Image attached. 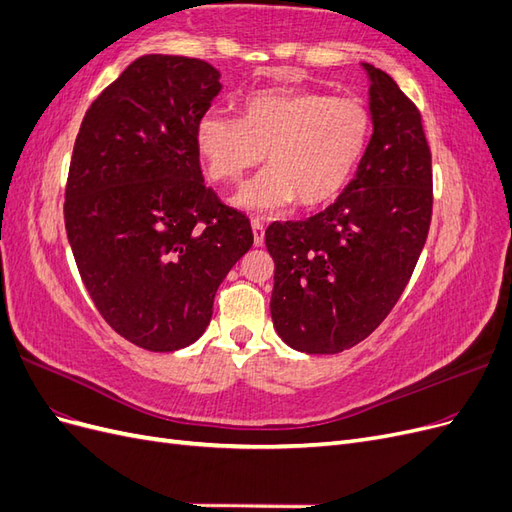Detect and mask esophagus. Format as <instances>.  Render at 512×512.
<instances>
[{"instance_id": "34e87169", "label": "esophagus", "mask_w": 512, "mask_h": 512, "mask_svg": "<svg viewBox=\"0 0 512 512\" xmlns=\"http://www.w3.org/2000/svg\"><path fill=\"white\" fill-rule=\"evenodd\" d=\"M252 230H254V243L260 247L262 243H265V224L256 218V220H252Z\"/></svg>"}]
</instances>
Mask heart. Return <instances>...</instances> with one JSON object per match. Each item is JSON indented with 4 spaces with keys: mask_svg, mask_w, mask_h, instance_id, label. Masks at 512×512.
<instances>
[{
    "mask_svg": "<svg viewBox=\"0 0 512 512\" xmlns=\"http://www.w3.org/2000/svg\"><path fill=\"white\" fill-rule=\"evenodd\" d=\"M371 138L369 108L320 91L265 89L247 96L241 119L209 111L196 123V149L213 181L237 183L267 153L265 173L232 198L250 213H275L294 200L322 207L344 192Z\"/></svg>",
    "mask_w": 512,
    "mask_h": 512,
    "instance_id": "1",
    "label": "heart"
}]
</instances>
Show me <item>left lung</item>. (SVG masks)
I'll return each instance as SVG.
<instances>
[{
  "label": "left lung",
  "mask_w": 512,
  "mask_h": 512,
  "mask_svg": "<svg viewBox=\"0 0 512 512\" xmlns=\"http://www.w3.org/2000/svg\"><path fill=\"white\" fill-rule=\"evenodd\" d=\"M363 68L374 134L354 179L324 211L265 232L275 262L273 327L307 354L348 350L380 327L410 282L431 222L421 113L389 74Z\"/></svg>",
  "instance_id": "obj_1"
}]
</instances>
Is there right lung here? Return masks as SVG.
<instances>
[{
    "label": "right lung",
    "mask_w": 512,
    "mask_h": 512,
    "mask_svg": "<svg viewBox=\"0 0 512 512\" xmlns=\"http://www.w3.org/2000/svg\"><path fill=\"white\" fill-rule=\"evenodd\" d=\"M220 89L207 61L143 55L89 106L74 143L64 218L76 267L102 318L151 352L205 333L254 243L200 170L196 123Z\"/></svg>",
    "instance_id": "right-lung-1"
}]
</instances>
